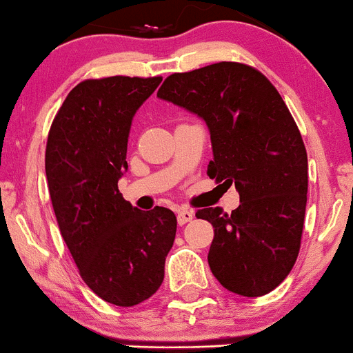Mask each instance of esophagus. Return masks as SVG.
<instances>
[{
  "instance_id": "obj_1",
  "label": "esophagus",
  "mask_w": 353,
  "mask_h": 353,
  "mask_svg": "<svg viewBox=\"0 0 353 353\" xmlns=\"http://www.w3.org/2000/svg\"><path fill=\"white\" fill-rule=\"evenodd\" d=\"M193 219V212L188 208H178L176 210V221L180 225H185L187 222H190Z\"/></svg>"
}]
</instances>
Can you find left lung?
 <instances>
[{"mask_svg":"<svg viewBox=\"0 0 353 353\" xmlns=\"http://www.w3.org/2000/svg\"><path fill=\"white\" fill-rule=\"evenodd\" d=\"M158 97L205 121L208 176L234 183L241 196L232 214H195L214 225L212 274L241 296L268 294L296 263L308 193V157L283 97L259 70L237 62L170 75Z\"/></svg>","mask_w":353,"mask_h":353,"instance_id":"left-lung-1","label":"left lung"}]
</instances>
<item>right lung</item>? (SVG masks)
<instances>
[{
	"label": "right lung",
	"instance_id": "add662e5",
	"mask_svg": "<svg viewBox=\"0 0 353 353\" xmlns=\"http://www.w3.org/2000/svg\"><path fill=\"white\" fill-rule=\"evenodd\" d=\"M160 82L123 75L81 82L48 132L45 173L60 232L84 283L116 306L157 293L176 234L170 208L143 212L117 190L132 117Z\"/></svg>",
	"mask_w": 353,
	"mask_h": 353
}]
</instances>
